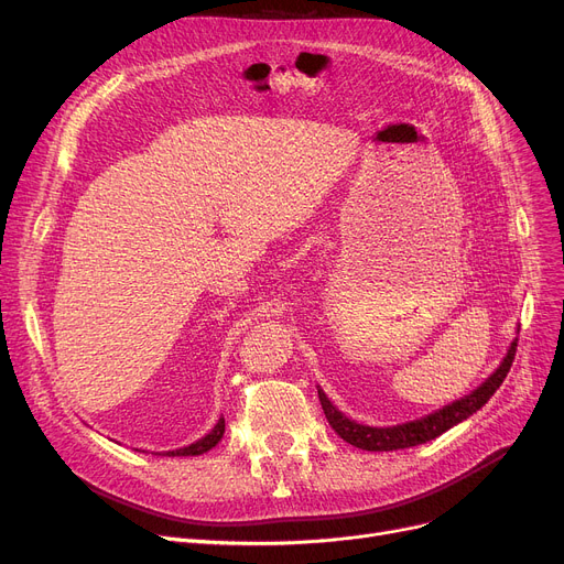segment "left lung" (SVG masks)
<instances>
[{"mask_svg": "<svg viewBox=\"0 0 564 564\" xmlns=\"http://www.w3.org/2000/svg\"><path fill=\"white\" fill-rule=\"evenodd\" d=\"M517 341H512L509 351L505 356V360L500 362V367L491 373V379H487L481 383L475 392H470L468 397L454 401V404L426 415L422 420L415 422H406V424H397V426H365L358 424L354 420H348L346 415H341L328 397L318 390V401L321 409H324L330 426L337 432V436H341L346 443H351L360 449H369V452H390V449H404V447H413V445H422L426 441H434L436 436H441L443 432H447L449 426L459 424L462 420H466L468 415H473L475 411H479L487 401L494 397V392L502 386L509 367L514 362L517 356Z\"/></svg>", "mask_w": 564, "mask_h": 564, "instance_id": "1", "label": "left lung"}]
</instances>
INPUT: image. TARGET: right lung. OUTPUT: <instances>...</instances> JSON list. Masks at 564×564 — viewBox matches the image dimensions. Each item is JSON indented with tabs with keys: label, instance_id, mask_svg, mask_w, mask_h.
Masks as SVG:
<instances>
[{
	"label": "right lung",
	"instance_id": "1",
	"mask_svg": "<svg viewBox=\"0 0 564 564\" xmlns=\"http://www.w3.org/2000/svg\"><path fill=\"white\" fill-rule=\"evenodd\" d=\"M223 434H225V417H220L218 424L210 429V434H206L202 441L187 445V447H181V449H172V452H167V457H195V454H204L210 447L218 445Z\"/></svg>",
	"mask_w": 564,
	"mask_h": 564
}]
</instances>
